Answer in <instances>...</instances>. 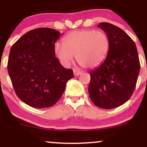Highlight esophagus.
<instances>
[{
  "label": "esophagus",
  "instance_id": "obj_1",
  "mask_svg": "<svg viewBox=\"0 0 147 147\" xmlns=\"http://www.w3.org/2000/svg\"><path fill=\"white\" fill-rule=\"evenodd\" d=\"M73 73H74V75H75V76H79V75H81V73H82V72L78 71V70H73Z\"/></svg>",
  "mask_w": 147,
  "mask_h": 147
}]
</instances>
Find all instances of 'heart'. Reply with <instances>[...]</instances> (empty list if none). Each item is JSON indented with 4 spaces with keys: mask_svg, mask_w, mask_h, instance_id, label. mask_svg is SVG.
Instances as JSON below:
<instances>
[{
    "mask_svg": "<svg viewBox=\"0 0 147 147\" xmlns=\"http://www.w3.org/2000/svg\"><path fill=\"white\" fill-rule=\"evenodd\" d=\"M63 41V43H55L54 52L65 66L70 65L76 55L77 63L84 68H97L105 61L110 50V40L103 31L75 30L67 34Z\"/></svg>",
    "mask_w": 147,
    "mask_h": 147,
    "instance_id": "1",
    "label": "heart"
}]
</instances>
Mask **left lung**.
<instances>
[{"instance_id": "8db88e82", "label": "left lung", "mask_w": 147, "mask_h": 147, "mask_svg": "<svg viewBox=\"0 0 147 147\" xmlns=\"http://www.w3.org/2000/svg\"><path fill=\"white\" fill-rule=\"evenodd\" d=\"M110 40V50L103 63L90 72V98L94 104L111 109L124 104L132 95L140 64L136 45L124 30L109 23H101Z\"/></svg>"}]
</instances>
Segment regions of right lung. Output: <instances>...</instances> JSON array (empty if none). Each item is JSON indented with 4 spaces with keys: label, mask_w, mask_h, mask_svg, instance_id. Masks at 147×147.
<instances>
[{
    "label": "right lung",
    "mask_w": 147,
    "mask_h": 147,
    "mask_svg": "<svg viewBox=\"0 0 147 147\" xmlns=\"http://www.w3.org/2000/svg\"><path fill=\"white\" fill-rule=\"evenodd\" d=\"M59 32L37 28L28 32L10 50L7 70L16 95L32 107L53 106L63 95L73 71L61 65L54 52Z\"/></svg>",
    "instance_id": "add662e5"
}]
</instances>
